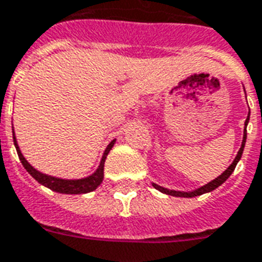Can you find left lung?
<instances>
[{
    "label": "left lung",
    "instance_id": "1",
    "mask_svg": "<svg viewBox=\"0 0 262 262\" xmlns=\"http://www.w3.org/2000/svg\"><path fill=\"white\" fill-rule=\"evenodd\" d=\"M248 120H250V112H248V116L246 122H244V132H243V142H242V147L238 150V153H237L236 159L233 160V163H231L229 167H227V170L223 171L222 174H220L217 178H214L213 181L208 182V184H205L202 187L196 188V189H193V191H174V189H168V188H164V187H160L157 184H154L151 182V185H153L156 189H159L160 192L165 193V195H171V196H180V198H193V196H199V195H203V193H208V192H212L213 189H216L217 187H220L223 182L231 176V172L234 171L236 168L237 163L240 161L242 159V154H243V150H244V146H246V139H247V125H248Z\"/></svg>",
    "mask_w": 262,
    "mask_h": 262
}]
</instances>
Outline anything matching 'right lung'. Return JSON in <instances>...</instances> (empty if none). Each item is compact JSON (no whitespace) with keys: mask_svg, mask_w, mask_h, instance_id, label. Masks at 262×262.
I'll return each mask as SVG.
<instances>
[{"mask_svg":"<svg viewBox=\"0 0 262 262\" xmlns=\"http://www.w3.org/2000/svg\"><path fill=\"white\" fill-rule=\"evenodd\" d=\"M12 137H14V144L15 148H16V153H18V157H19L22 165L25 167V170L28 171L39 184H42L43 187L49 188V189H52L54 192L70 193V195L92 192V191H95V189L101 185V182L103 181V165H105V160H106V156H108V153L111 151V148L114 147L115 142H116V139H115V140H112V142L109 143L108 147L105 148V151H103V156L102 159H101V163L98 165V168L92 172L91 176L84 177V178H78V180H66V178H59V177L45 174L42 171L36 170L35 167H32V165L28 163V160L24 157L22 151H20L19 146H18V142H16V136H15L14 129H12Z\"/></svg>","mask_w":262,"mask_h":262,"instance_id":"add662e5","label":"right lung"}]
</instances>
